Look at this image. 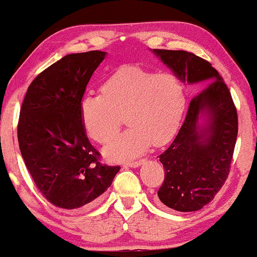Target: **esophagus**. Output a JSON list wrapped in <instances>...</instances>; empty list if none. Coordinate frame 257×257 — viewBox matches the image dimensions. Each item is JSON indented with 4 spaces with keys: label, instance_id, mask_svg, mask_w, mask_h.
Listing matches in <instances>:
<instances>
[{
    "label": "esophagus",
    "instance_id": "34e87169",
    "mask_svg": "<svg viewBox=\"0 0 257 257\" xmlns=\"http://www.w3.org/2000/svg\"><path fill=\"white\" fill-rule=\"evenodd\" d=\"M143 163H144V161H135V162H128L126 163V166H130V168H139Z\"/></svg>",
    "mask_w": 257,
    "mask_h": 257
}]
</instances>
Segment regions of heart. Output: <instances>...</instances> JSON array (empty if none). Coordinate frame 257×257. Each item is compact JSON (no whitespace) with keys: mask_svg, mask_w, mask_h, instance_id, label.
Returning a JSON list of instances; mask_svg holds the SVG:
<instances>
[{"mask_svg":"<svg viewBox=\"0 0 257 257\" xmlns=\"http://www.w3.org/2000/svg\"><path fill=\"white\" fill-rule=\"evenodd\" d=\"M102 95L87 94L80 104L82 125L94 141L107 143L126 116L128 131L105 148L112 162L144 153L152 144H168L177 133L185 109V92L172 73L122 66L101 85Z\"/></svg>","mask_w":257,"mask_h":257,"instance_id":"obj_1","label":"heart"}]
</instances>
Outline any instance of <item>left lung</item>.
Returning <instances> with one entry per match:
<instances>
[{
	"label": "left lung",
	"mask_w": 257,
	"mask_h": 257,
	"mask_svg": "<svg viewBox=\"0 0 257 257\" xmlns=\"http://www.w3.org/2000/svg\"><path fill=\"white\" fill-rule=\"evenodd\" d=\"M151 52L183 84L208 82L192 98L175 141L159 156L165 171L159 203L177 211H197L214 199L228 177L237 138V112L211 63L186 51Z\"/></svg>",
	"instance_id": "left-lung-1"
}]
</instances>
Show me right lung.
<instances>
[{
    "instance_id": "right-lung-1",
    "label": "right lung",
    "mask_w": 257,
    "mask_h": 257,
    "mask_svg": "<svg viewBox=\"0 0 257 257\" xmlns=\"http://www.w3.org/2000/svg\"><path fill=\"white\" fill-rule=\"evenodd\" d=\"M107 53L68 54L36 76L20 111L19 146L40 192L58 208L85 209L111 186L120 166L102 165L80 104Z\"/></svg>"
}]
</instances>
